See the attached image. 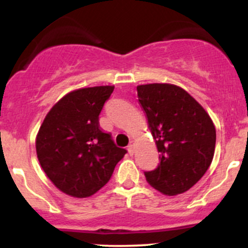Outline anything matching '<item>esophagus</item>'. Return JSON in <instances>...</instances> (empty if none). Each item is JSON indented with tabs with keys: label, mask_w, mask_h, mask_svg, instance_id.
Instances as JSON below:
<instances>
[{
	"label": "esophagus",
	"mask_w": 248,
	"mask_h": 248,
	"mask_svg": "<svg viewBox=\"0 0 248 248\" xmlns=\"http://www.w3.org/2000/svg\"><path fill=\"white\" fill-rule=\"evenodd\" d=\"M134 147H135V142L130 141L129 144H128V153H129L130 155H133L134 154Z\"/></svg>",
	"instance_id": "obj_1"
}]
</instances>
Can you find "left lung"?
I'll return each instance as SVG.
<instances>
[{"label": "left lung", "instance_id": "8db88e82", "mask_svg": "<svg viewBox=\"0 0 248 248\" xmlns=\"http://www.w3.org/2000/svg\"><path fill=\"white\" fill-rule=\"evenodd\" d=\"M139 104L148 120L160 164L147 171L154 189L167 196L187 191L204 176L216 147L212 119L186 90L173 84L139 85Z\"/></svg>", "mask_w": 248, "mask_h": 248}]
</instances>
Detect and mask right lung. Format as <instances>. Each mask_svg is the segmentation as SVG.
Listing matches in <instances>:
<instances>
[{"mask_svg": "<svg viewBox=\"0 0 248 248\" xmlns=\"http://www.w3.org/2000/svg\"><path fill=\"white\" fill-rule=\"evenodd\" d=\"M114 86L78 88L49 110L36 136V153L45 175L71 197L94 195L109 181L127 152L99 128V114Z\"/></svg>", "mask_w": 248, "mask_h": 248, "instance_id": "obj_1", "label": "right lung"}]
</instances>
